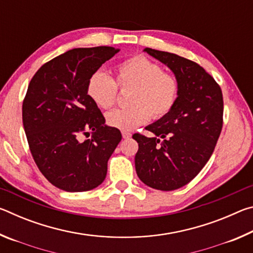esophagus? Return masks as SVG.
<instances>
[{
    "mask_svg": "<svg viewBox=\"0 0 253 253\" xmlns=\"http://www.w3.org/2000/svg\"><path fill=\"white\" fill-rule=\"evenodd\" d=\"M122 135H123V138L124 139H128V138H130L131 137V134L129 131H126V130H123L122 131Z\"/></svg>",
    "mask_w": 253,
    "mask_h": 253,
    "instance_id": "34e87169",
    "label": "esophagus"
}]
</instances>
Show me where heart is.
<instances>
[{"label": "heart", "mask_w": 253, "mask_h": 253, "mask_svg": "<svg viewBox=\"0 0 253 253\" xmlns=\"http://www.w3.org/2000/svg\"><path fill=\"white\" fill-rule=\"evenodd\" d=\"M117 87L130 89L127 96L129 107L107 114L110 127L131 130L149 118L160 119L173 109L178 98L179 84L176 77L163 72L157 63L144 55H135L116 68V79L100 70L89 77L87 95L97 107L109 109L117 98Z\"/></svg>", "instance_id": "obj_1"}]
</instances>
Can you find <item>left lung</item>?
Wrapping results in <instances>:
<instances>
[{
  "instance_id": "left-lung-1",
  "label": "left lung",
  "mask_w": 253,
  "mask_h": 253,
  "mask_svg": "<svg viewBox=\"0 0 253 253\" xmlns=\"http://www.w3.org/2000/svg\"><path fill=\"white\" fill-rule=\"evenodd\" d=\"M144 51L172 70L179 93L173 109L145 128L153 137L132 136L138 143L136 173L149 187L174 191L191 182L211 157L223 125V96L196 62L165 51Z\"/></svg>"
}]
</instances>
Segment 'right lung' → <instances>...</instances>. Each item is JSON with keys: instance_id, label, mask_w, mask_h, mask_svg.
I'll return each mask as SVG.
<instances>
[{"instance_id": "1", "label": "right lung", "mask_w": 253, "mask_h": 253, "mask_svg": "<svg viewBox=\"0 0 253 253\" xmlns=\"http://www.w3.org/2000/svg\"><path fill=\"white\" fill-rule=\"evenodd\" d=\"M119 51L77 48L44 63L23 100V127L40 172L60 190L84 192L104 182L107 163L122 140L87 95L88 79ZM92 131L90 139L81 135Z\"/></svg>"}]
</instances>
